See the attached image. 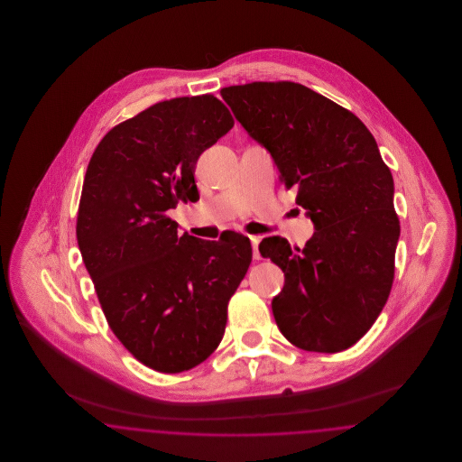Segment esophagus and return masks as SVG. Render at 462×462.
<instances>
[{
	"mask_svg": "<svg viewBox=\"0 0 462 462\" xmlns=\"http://www.w3.org/2000/svg\"><path fill=\"white\" fill-rule=\"evenodd\" d=\"M249 241H251V245H253V256H254V260H260L262 256H260V241H262V237L260 236H251L249 237Z\"/></svg>",
	"mask_w": 462,
	"mask_h": 462,
	"instance_id": "34e87169",
	"label": "esophagus"
}]
</instances>
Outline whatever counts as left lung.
Masks as SVG:
<instances>
[{
  "instance_id": "1",
  "label": "left lung",
  "mask_w": 462,
  "mask_h": 462,
  "mask_svg": "<svg viewBox=\"0 0 462 462\" xmlns=\"http://www.w3.org/2000/svg\"><path fill=\"white\" fill-rule=\"evenodd\" d=\"M245 133L298 187L315 232L303 249L282 237L260 244L284 272L272 300L281 332L307 352H343L384 307L395 273L400 223L395 185L373 133L350 110L298 83L221 89Z\"/></svg>"
}]
</instances>
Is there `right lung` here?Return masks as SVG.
Returning <instances> with one entry per match:
<instances>
[{
    "label": "right lung",
    "mask_w": 462,
    "mask_h": 462,
    "mask_svg": "<svg viewBox=\"0 0 462 462\" xmlns=\"http://www.w3.org/2000/svg\"><path fill=\"white\" fill-rule=\"evenodd\" d=\"M213 95L159 102L112 128L89 159L76 236L110 329L159 373L189 371L220 345L251 242L178 236L166 211L196 202L199 155L232 130Z\"/></svg>",
    "instance_id": "obj_1"
}]
</instances>
